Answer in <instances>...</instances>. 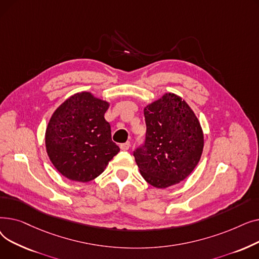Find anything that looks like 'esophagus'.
Returning a JSON list of instances; mask_svg holds the SVG:
<instances>
[{
    "mask_svg": "<svg viewBox=\"0 0 259 259\" xmlns=\"http://www.w3.org/2000/svg\"><path fill=\"white\" fill-rule=\"evenodd\" d=\"M119 148L121 149V150L126 151V150H128V149L130 148V143H129V142H126V143H124V144H120V145H119Z\"/></svg>",
    "mask_w": 259,
    "mask_h": 259,
    "instance_id": "esophagus-1",
    "label": "esophagus"
}]
</instances>
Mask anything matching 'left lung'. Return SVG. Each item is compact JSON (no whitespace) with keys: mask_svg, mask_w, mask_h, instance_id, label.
<instances>
[{"mask_svg":"<svg viewBox=\"0 0 259 259\" xmlns=\"http://www.w3.org/2000/svg\"><path fill=\"white\" fill-rule=\"evenodd\" d=\"M146 139L133 152L145 181L164 189L190 175L200 159L203 133L195 113L179 95L165 93L144 109Z\"/></svg>","mask_w":259,"mask_h":259,"instance_id":"8db88e82","label":"left lung"}]
</instances>
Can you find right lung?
I'll use <instances>...</instances> for the list:
<instances>
[{"instance_id": "1", "label": "right lung", "mask_w": 259, "mask_h": 259, "mask_svg": "<svg viewBox=\"0 0 259 259\" xmlns=\"http://www.w3.org/2000/svg\"><path fill=\"white\" fill-rule=\"evenodd\" d=\"M109 103L78 92L53 112L45 134L47 154L66 179L87 183L104 172L119 151L105 119Z\"/></svg>"}]
</instances>
